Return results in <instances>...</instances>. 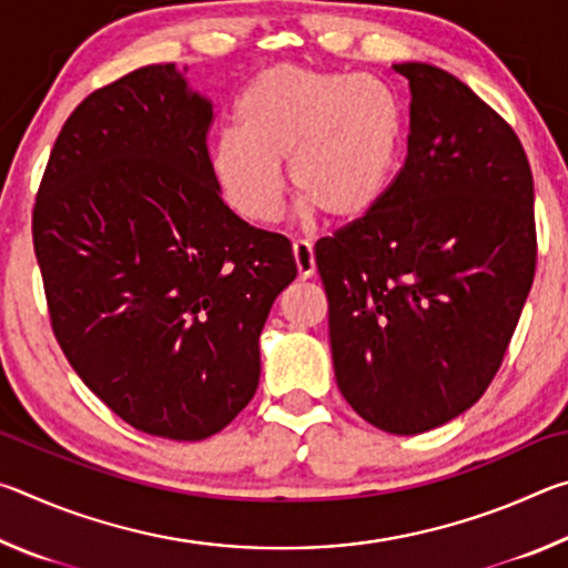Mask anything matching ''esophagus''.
<instances>
[{
  "label": "esophagus",
  "mask_w": 568,
  "mask_h": 568,
  "mask_svg": "<svg viewBox=\"0 0 568 568\" xmlns=\"http://www.w3.org/2000/svg\"><path fill=\"white\" fill-rule=\"evenodd\" d=\"M293 257H295L297 277H301V281H307V277L315 275V255H313L311 243H305V240H295Z\"/></svg>",
  "instance_id": "1"
}]
</instances>
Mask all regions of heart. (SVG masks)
Wrapping results in <instances>:
<instances>
[{"instance_id": "heart-1", "label": "heart", "mask_w": 568, "mask_h": 568, "mask_svg": "<svg viewBox=\"0 0 568 568\" xmlns=\"http://www.w3.org/2000/svg\"><path fill=\"white\" fill-rule=\"evenodd\" d=\"M400 108L386 84L283 62L263 70L235 102V128L210 148L225 203L253 225L283 210V172L301 213L358 223L386 195L400 150Z\"/></svg>"}]
</instances>
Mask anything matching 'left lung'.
I'll return each mask as SVG.
<instances>
[{
  "label": "left lung",
  "instance_id": "1",
  "mask_svg": "<svg viewBox=\"0 0 568 568\" xmlns=\"http://www.w3.org/2000/svg\"><path fill=\"white\" fill-rule=\"evenodd\" d=\"M408 80V155L378 207L315 243L335 381L396 436L484 396L536 271L534 178L516 132L440 67Z\"/></svg>",
  "mask_w": 568,
  "mask_h": 568
}]
</instances>
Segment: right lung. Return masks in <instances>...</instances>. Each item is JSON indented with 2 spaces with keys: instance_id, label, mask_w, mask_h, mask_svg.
Here are the masks:
<instances>
[{
  "instance_id": "right-lung-1",
  "label": "right lung",
  "mask_w": 568,
  "mask_h": 568,
  "mask_svg": "<svg viewBox=\"0 0 568 568\" xmlns=\"http://www.w3.org/2000/svg\"><path fill=\"white\" fill-rule=\"evenodd\" d=\"M213 102L175 64L140 67L70 114L32 235L57 343L142 434L203 440L261 381V333L297 267L230 210L207 155Z\"/></svg>"
}]
</instances>
